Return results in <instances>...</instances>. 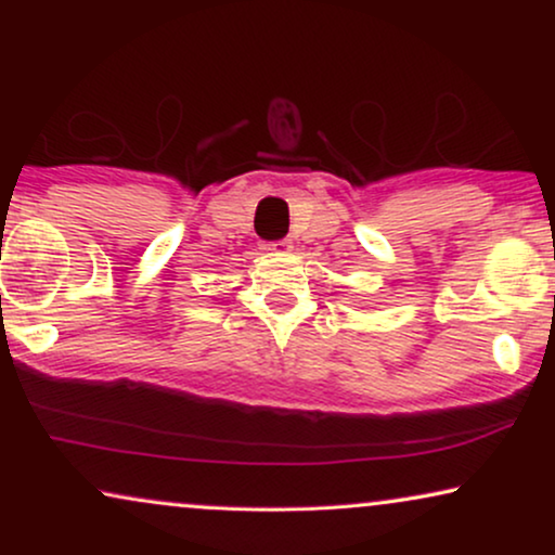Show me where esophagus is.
<instances>
[{
    "label": "esophagus",
    "instance_id": "obj_1",
    "mask_svg": "<svg viewBox=\"0 0 555 555\" xmlns=\"http://www.w3.org/2000/svg\"><path fill=\"white\" fill-rule=\"evenodd\" d=\"M268 255H283V253H291V242L287 240H278V242H268V245L262 247Z\"/></svg>",
    "mask_w": 555,
    "mask_h": 555
}]
</instances>
